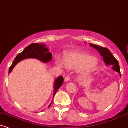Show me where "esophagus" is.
Segmentation results:
<instances>
[{
  "mask_svg": "<svg viewBox=\"0 0 128 128\" xmlns=\"http://www.w3.org/2000/svg\"><path fill=\"white\" fill-rule=\"evenodd\" d=\"M70 80V76L69 75H67V76L65 77V78H64V82H68Z\"/></svg>",
  "mask_w": 128,
  "mask_h": 128,
  "instance_id": "esophagus-1",
  "label": "esophagus"
}]
</instances>
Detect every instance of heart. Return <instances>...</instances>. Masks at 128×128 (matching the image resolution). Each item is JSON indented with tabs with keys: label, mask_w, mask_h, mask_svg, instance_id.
Masks as SVG:
<instances>
[{
	"label": "heart",
	"mask_w": 128,
	"mask_h": 128,
	"mask_svg": "<svg viewBox=\"0 0 128 128\" xmlns=\"http://www.w3.org/2000/svg\"><path fill=\"white\" fill-rule=\"evenodd\" d=\"M56 62L60 66L77 68L78 72L81 74H87L92 72L99 64L98 58L82 52H69L66 55L65 60L60 55H57Z\"/></svg>",
	"instance_id": "1"
}]
</instances>
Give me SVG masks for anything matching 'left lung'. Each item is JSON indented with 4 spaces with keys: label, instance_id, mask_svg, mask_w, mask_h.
Returning a JSON list of instances; mask_svg holds the SVG:
<instances>
[{
    "label": "left lung",
    "instance_id": "obj_1",
    "mask_svg": "<svg viewBox=\"0 0 128 128\" xmlns=\"http://www.w3.org/2000/svg\"><path fill=\"white\" fill-rule=\"evenodd\" d=\"M90 46H92L99 52V54L103 57V60L104 62L106 63V66H110L112 67V68L118 72L121 76L120 66L118 60L113 56L109 50L107 49V48H104V47L97 45H94L92 44H90Z\"/></svg>",
    "mask_w": 128,
    "mask_h": 128
}]
</instances>
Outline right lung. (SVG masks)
I'll return each mask as SVG.
<instances>
[{
	"label": "right lung",
	"mask_w": 128,
	"mask_h": 128,
	"mask_svg": "<svg viewBox=\"0 0 128 128\" xmlns=\"http://www.w3.org/2000/svg\"><path fill=\"white\" fill-rule=\"evenodd\" d=\"M28 58L37 59L43 62L46 63L52 60V53H50L49 50L46 48L45 44H36V43L30 44L29 46L26 47L24 50L21 53H19L16 56L14 61L13 62L9 68L8 73L10 74L12 72L14 67L19 62ZM63 82H64V78L62 76H60L55 79L54 82L53 98L56 92H57L58 90L63 84ZM52 102L48 106V107H50Z\"/></svg>",
	"instance_id": "obj_1"
}]
</instances>
